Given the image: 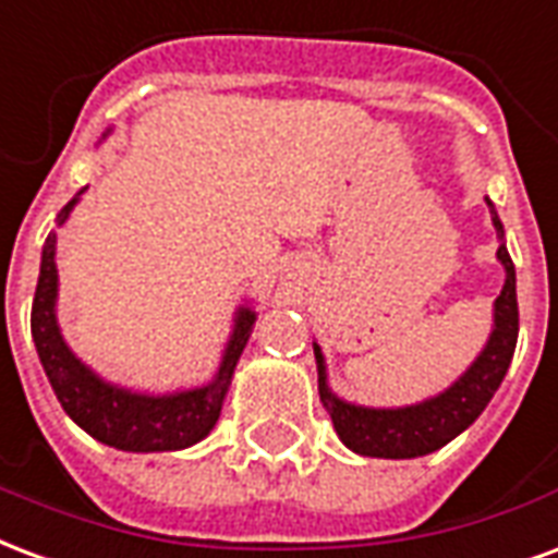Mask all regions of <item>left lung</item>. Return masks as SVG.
Instances as JSON below:
<instances>
[{
    "instance_id": "8db88e82",
    "label": "left lung",
    "mask_w": 558,
    "mask_h": 558,
    "mask_svg": "<svg viewBox=\"0 0 558 558\" xmlns=\"http://www.w3.org/2000/svg\"><path fill=\"white\" fill-rule=\"evenodd\" d=\"M492 205V203H488ZM494 211V208H492ZM494 226L502 234V223L494 215ZM497 258L506 267V284L494 303V332L485 343L483 355L471 364V371L444 393L409 409H362L338 400L326 385L324 355L314 347L317 355V383L326 409L332 414V426L353 453L376 456V459H414L426 456L453 441L456 435L471 426L494 391L500 388L502 376L509 371V362L518 343V294H514V264L500 244Z\"/></svg>"
}]
</instances>
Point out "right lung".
Wrapping results in <instances>:
<instances>
[{"instance_id": "obj_1", "label": "right lung", "mask_w": 558, "mask_h": 558, "mask_svg": "<svg viewBox=\"0 0 558 558\" xmlns=\"http://www.w3.org/2000/svg\"><path fill=\"white\" fill-rule=\"evenodd\" d=\"M75 199L61 208L58 223L70 217ZM56 232H49L44 244V262L37 276L35 303H32V338L37 355L44 364L49 385L56 391L58 403L73 417L87 435L96 441L132 450V453H158V450H182L191 444L203 441L215 429L220 417V405L232 383L234 364L244 353L250 332H253L255 314L250 308L238 312L232 341L226 347L223 362L217 371L215 383L194 391L167 393V397H146L129 393L123 388L102 383L94 371H87L64 343L56 324Z\"/></svg>"}]
</instances>
